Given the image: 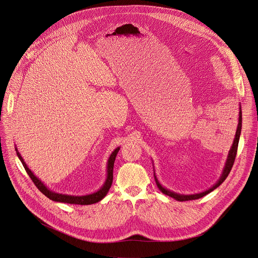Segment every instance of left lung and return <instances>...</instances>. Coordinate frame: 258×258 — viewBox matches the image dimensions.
<instances>
[{
	"label": "left lung",
	"instance_id": "obj_1",
	"mask_svg": "<svg viewBox=\"0 0 258 258\" xmlns=\"http://www.w3.org/2000/svg\"><path fill=\"white\" fill-rule=\"evenodd\" d=\"M241 126H242V111H241V106H239V117H238V125H237V130H236V134H235V138H234V141H233V144H232V147L228 153V157H227V160H226V163H225V167L223 169V172H222V175L220 177V179L217 181V183L215 185H213V187H211L210 189L202 192V193H198V194H193V195H181V194H177L175 192H172L166 188H164L158 181L156 175H155V180H156V184L158 186V188L160 189V191L165 194V195H168L174 199H176L177 201H189V200H196V199H199V198H202L204 197L205 195L209 194L210 192H212L213 190H215L217 187H219L224 181L225 179L227 178V176L229 175L231 169H232V166L234 164V161H235V157H236V154H237V148H238V143H239V138H240V134H241Z\"/></svg>",
	"mask_w": 258,
	"mask_h": 258
}]
</instances>
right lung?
<instances>
[{
	"label": "right lung",
	"instance_id": "right-lung-1",
	"mask_svg": "<svg viewBox=\"0 0 258 258\" xmlns=\"http://www.w3.org/2000/svg\"><path fill=\"white\" fill-rule=\"evenodd\" d=\"M16 153L18 158L20 159V161L22 162L27 174L29 175V177L31 178V180L33 181V183L35 184V186L40 190V192L42 194H44L47 198H49L52 201L55 202H61V203H67V204H76V205H91L94 203L99 202L100 200H102L107 192L109 191L111 184H112V179H113V165H114V160L115 157L119 151V148H116L110 155L108 162H107V176H106V180L103 184V186L95 193L89 194V195H84V196H72V195H65V194H59V193H55L52 190H50L49 188H47V186H45L34 174L33 172L28 168V166L26 165V163L24 162L22 156L20 155V153L18 152L17 148H15Z\"/></svg>",
	"mask_w": 258,
	"mask_h": 258
}]
</instances>
